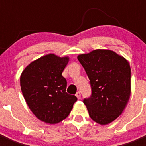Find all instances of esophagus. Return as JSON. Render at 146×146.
I'll return each mask as SVG.
<instances>
[{"instance_id": "esophagus-1", "label": "esophagus", "mask_w": 146, "mask_h": 146, "mask_svg": "<svg viewBox=\"0 0 146 146\" xmlns=\"http://www.w3.org/2000/svg\"><path fill=\"white\" fill-rule=\"evenodd\" d=\"M76 96H77V98L78 99H80V97H81V94H80V91H77V93H76Z\"/></svg>"}]
</instances>
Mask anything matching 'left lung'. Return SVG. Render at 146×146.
<instances>
[{"label":"left lung","mask_w":146,"mask_h":146,"mask_svg":"<svg viewBox=\"0 0 146 146\" xmlns=\"http://www.w3.org/2000/svg\"><path fill=\"white\" fill-rule=\"evenodd\" d=\"M90 80L91 96L85 99L89 116L106 125L123 111L131 94V68L128 60L110 50H93L77 56Z\"/></svg>","instance_id":"obj_1"}]
</instances>
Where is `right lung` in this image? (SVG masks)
<instances>
[{"label": "right lung", "mask_w": 146, "mask_h": 146, "mask_svg": "<svg viewBox=\"0 0 146 146\" xmlns=\"http://www.w3.org/2000/svg\"><path fill=\"white\" fill-rule=\"evenodd\" d=\"M68 56L48 54L28 64L20 76L21 91L28 108L40 121L60 123L69 115L77 98L66 93L62 73Z\"/></svg>", "instance_id": "1"}]
</instances>
